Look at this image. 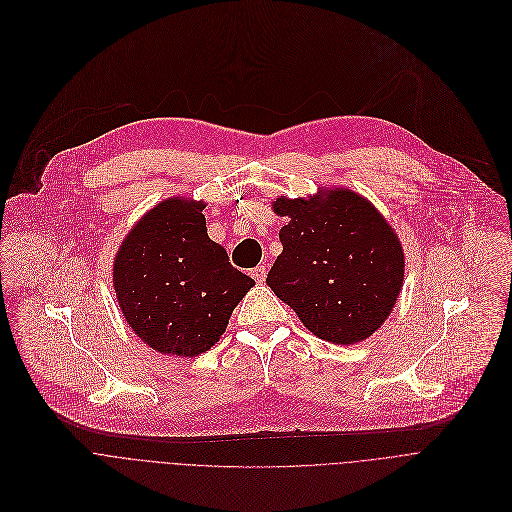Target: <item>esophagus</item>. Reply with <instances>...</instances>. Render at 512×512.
<instances>
[{"instance_id": "esophagus-1", "label": "esophagus", "mask_w": 512, "mask_h": 512, "mask_svg": "<svg viewBox=\"0 0 512 512\" xmlns=\"http://www.w3.org/2000/svg\"><path fill=\"white\" fill-rule=\"evenodd\" d=\"M266 272H268V270H266V266H256V268L252 270V278H254L256 282H260V284H262V282L266 280Z\"/></svg>"}]
</instances>
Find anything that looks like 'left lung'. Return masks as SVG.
<instances>
[{"label":"left lung","mask_w":512,"mask_h":512,"mask_svg":"<svg viewBox=\"0 0 512 512\" xmlns=\"http://www.w3.org/2000/svg\"><path fill=\"white\" fill-rule=\"evenodd\" d=\"M282 254L266 284L315 337L353 345L371 337L403 286V250L387 220L363 195L321 189L309 199L272 201Z\"/></svg>","instance_id":"1"}]
</instances>
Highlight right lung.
<instances>
[{
	"label": "right lung",
	"mask_w": 512,
	"mask_h": 512,
	"mask_svg": "<svg viewBox=\"0 0 512 512\" xmlns=\"http://www.w3.org/2000/svg\"><path fill=\"white\" fill-rule=\"evenodd\" d=\"M206 203L169 197L149 210L123 240L113 286L123 317L151 349L197 357L214 347L254 286L210 240Z\"/></svg>",
	"instance_id": "obj_1"
}]
</instances>
